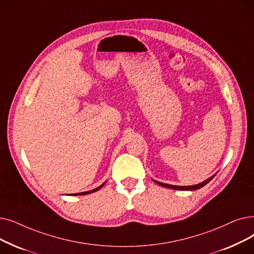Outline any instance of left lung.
I'll list each match as a JSON object with an SVG mask.
<instances>
[{
    "mask_svg": "<svg viewBox=\"0 0 254 254\" xmlns=\"http://www.w3.org/2000/svg\"><path fill=\"white\" fill-rule=\"evenodd\" d=\"M214 176H215V175L211 176V178L207 179L206 181H204V182H202V183H200V184H198V185H194V186H184V187H182V186H173V185L164 184V183H160V182H158V181H154V182H156L158 185H160V186H162V187H165V188H169V189H173V190H182V191H193V190H197V189L202 188L203 186H205L208 182H211V181L213 180Z\"/></svg>",
    "mask_w": 254,
    "mask_h": 254,
    "instance_id": "1",
    "label": "left lung"
}]
</instances>
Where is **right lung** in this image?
<instances>
[{"instance_id":"right-lung-1","label":"right lung","mask_w":254,"mask_h":254,"mask_svg":"<svg viewBox=\"0 0 254 254\" xmlns=\"http://www.w3.org/2000/svg\"><path fill=\"white\" fill-rule=\"evenodd\" d=\"M106 183H104L103 185H101L100 187H97V188H95V189H93V190H91V191H87V192H82V193H76V194H72V195H87V194H90V193H93V192H95V191H97V190H100L102 187L105 185Z\"/></svg>"}]
</instances>
